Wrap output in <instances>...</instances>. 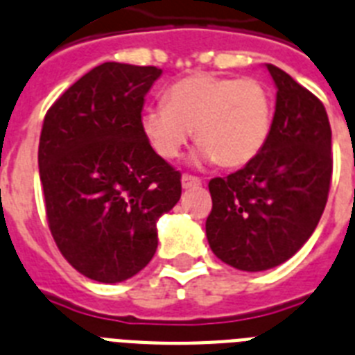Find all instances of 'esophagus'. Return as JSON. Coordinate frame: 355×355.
<instances>
[{
  "label": "esophagus",
  "mask_w": 355,
  "mask_h": 355,
  "mask_svg": "<svg viewBox=\"0 0 355 355\" xmlns=\"http://www.w3.org/2000/svg\"><path fill=\"white\" fill-rule=\"evenodd\" d=\"M202 184V180L198 177H193V175H182V187L184 189H189V187H198Z\"/></svg>",
  "instance_id": "obj_1"
}]
</instances>
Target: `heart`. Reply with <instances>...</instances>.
Listing matches in <instances>:
<instances>
[{
	"mask_svg": "<svg viewBox=\"0 0 355 355\" xmlns=\"http://www.w3.org/2000/svg\"><path fill=\"white\" fill-rule=\"evenodd\" d=\"M272 101L251 77L195 73L173 83L166 103L151 104L141 126L155 153L177 159L195 130L198 155L222 168H240L256 159L269 139Z\"/></svg>",
	"mask_w": 355,
	"mask_h": 355,
	"instance_id": "b5f03b06",
	"label": "heart"
}]
</instances>
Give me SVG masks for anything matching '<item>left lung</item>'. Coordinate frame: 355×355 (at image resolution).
Listing matches in <instances>:
<instances>
[{"instance_id": "1", "label": "left lung", "mask_w": 355, "mask_h": 355, "mask_svg": "<svg viewBox=\"0 0 355 355\" xmlns=\"http://www.w3.org/2000/svg\"><path fill=\"white\" fill-rule=\"evenodd\" d=\"M276 112L256 159L209 180L211 251L240 270L287 261L314 233L332 180V130L323 103L274 64Z\"/></svg>"}]
</instances>
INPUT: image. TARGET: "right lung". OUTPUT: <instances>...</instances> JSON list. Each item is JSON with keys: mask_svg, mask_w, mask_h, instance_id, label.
Segmentation results:
<instances>
[{"mask_svg": "<svg viewBox=\"0 0 355 355\" xmlns=\"http://www.w3.org/2000/svg\"><path fill=\"white\" fill-rule=\"evenodd\" d=\"M157 67L103 62L52 104L40 137V177L53 242L86 278L117 284L157 251V220L182 193L180 171L141 126Z\"/></svg>", "mask_w": 355, "mask_h": 355, "instance_id": "add662e5", "label": "right lung"}]
</instances>
